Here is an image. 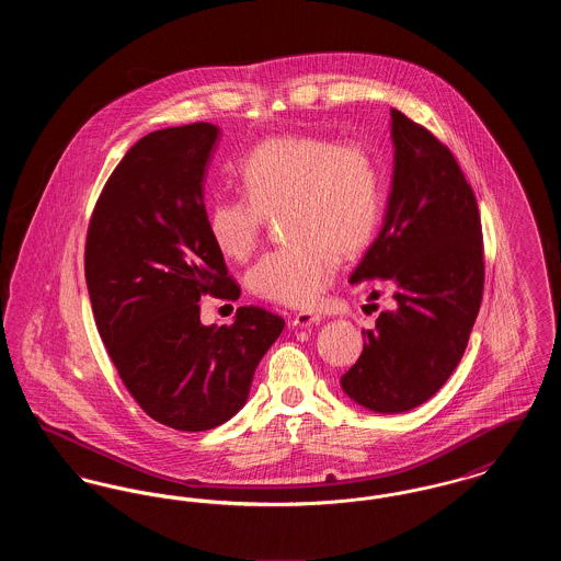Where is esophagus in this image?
Here are the masks:
<instances>
[{"mask_svg":"<svg viewBox=\"0 0 561 561\" xmlns=\"http://www.w3.org/2000/svg\"><path fill=\"white\" fill-rule=\"evenodd\" d=\"M321 321V316L311 313V311H300L293 320L294 328H309V325H318Z\"/></svg>","mask_w":561,"mask_h":561,"instance_id":"34e87169","label":"esophagus"}]
</instances>
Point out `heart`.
<instances>
[{
	"label": "heart",
	"instance_id": "1",
	"mask_svg": "<svg viewBox=\"0 0 561 561\" xmlns=\"http://www.w3.org/2000/svg\"><path fill=\"white\" fill-rule=\"evenodd\" d=\"M243 197H218L208 213L214 245L231 261L259 248L267 218L282 216L290 243L250 271L252 293L268 302L311 309L339 271L373 238L380 214L374 153L357 140L288 134L259 142L240 163Z\"/></svg>",
	"mask_w": 561,
	"mask_h": 561
}]
</instances>
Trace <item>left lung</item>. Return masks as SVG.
Listing matches in <instances>:
<instances>
[{"mask_svg":"<svg viewBox=\"0 0 561 561\" xmlns=\"http://www.w3.org/2000/svg\"><path fill=\"white\" fill-rule=\"evenodd\" d=\"M391 138L396 165L385 222L348 282L380 279L396 305L364 330V351L341 376L351 400L380 414L408 412L444 387L483 294L480 210L460 165L398 108Z\"/></svg>","mask_w":561,"mask_h":561,"instance_id":"obj_1","label":"left lung"}]
</instances>
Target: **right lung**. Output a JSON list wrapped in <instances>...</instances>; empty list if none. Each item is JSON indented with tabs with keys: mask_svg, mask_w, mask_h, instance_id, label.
Here are the masks:
<instances>
[{
	"mask_svg": "<svg viewBox=\"0 0 561 561\" xmlns=\"http://www.w3.org/2000/svg\"><path fill=\"white\" fill-rule=\"evenodd\" d=\"M220 130L197 122L142 136L108 176L85 238L99 334L136 403L161 425L208 431L236 416L284 330L261 307L204 325L199 298L240 286L208 231L204 179Z\"/></svg>",
	"mask_w": 561,
	"mask_h": 561,
	"instance_id": "1",
	"label": "right lung"
}]
</instances>
